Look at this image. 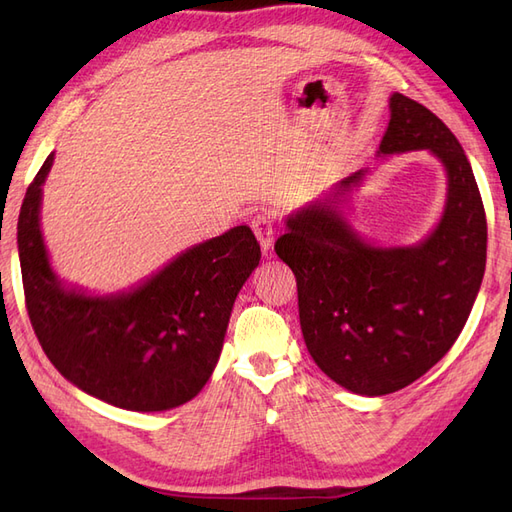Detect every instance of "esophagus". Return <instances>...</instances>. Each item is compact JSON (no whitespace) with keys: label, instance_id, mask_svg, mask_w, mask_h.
Wrapping results in <instances>:
<instances>
[{"label":"esophagus","instance_id":"34e87169","mask_svg":"<svg viewBox=\"0 0 512 512\" xmlns=\"http://www.w3.org/2000/svg\"><path fill=\"white\" fill-rule=\"evenodd\" d=\"M250 226H252V230H254L256 239L260 241L262 252L269 254V250L273 247V239H275V224H273V218H271V215H267V213H258V215H254L252 222H250Z\"/></svg>","mask_w":512,"mask_h":512}]
</instances>
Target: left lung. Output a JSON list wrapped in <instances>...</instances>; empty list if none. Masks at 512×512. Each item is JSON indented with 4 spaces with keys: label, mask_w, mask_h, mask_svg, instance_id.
Instances as JSON below:
<instances>
[{
    "label": "left lung",
    "mask_w": 512,
    "mask_h": 512,
    "mask_svg": "<svg viewBox=\"0 0 512 512\" xmlns=\"http://www.w3.org/2000/svg\"><path fill=\"white\" fill-rule=\"evenodd\" d=\"M414 149H429L448 175L442 220L425 241L374 247L356 235L335 205L365 170L290 215L275 241L297 277L309 354L333 382L367 397L404 389L451 350L485 273V207L466 151L429 108L393 94L378 153Z\"/></svg>",
    "instance_id": "8db88e82"
}]
</instances>
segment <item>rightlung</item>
I'll use <instances>...</instances> for the list:
<instances>
[{"label": "right lung", "instance_id": "add662e5", "mask_svg": "<svg viewBox=\"0 0 512 512\" xmlns=\"http://www.w3.org/2000/svg\"><path fill=\"white\" fill-rule=\"evenodd\" d=\"M29 183L17 226L23 290L38 342L57 371L87 395L134 412L177 408L200 393L220 359L241 286L258 267L250 226L198 243L145 284L111 297L57 280L40 232L42 183Z\"/></svg>", "mask_w": 512, "mask_h": 512}]
</instances>
